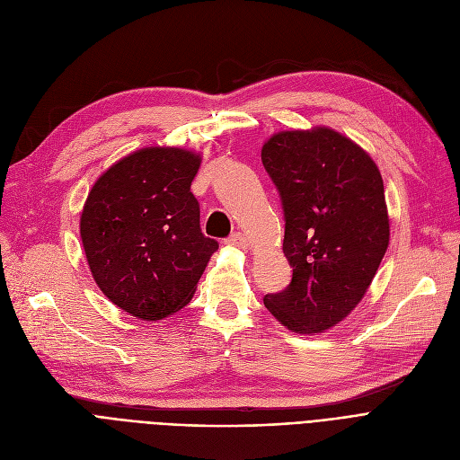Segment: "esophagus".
Instances as JSON below:
<instances>
[{"mask_svg":"<svg viewBox=\"0 0 460 460\" xmlns=\"http://www.w3.org/2000/svg\"><path fill=\"white\" fill-rule=\"evenodd\" d=\"M227 243H229L231 246L243 248V250L248 248V240H246V236H244L243 233H233V234L227 238Z\"/></svg>","mask_w":460,"mask_h":460,"instance_id":"34e87169","label":"esophagus"}]
</instances>
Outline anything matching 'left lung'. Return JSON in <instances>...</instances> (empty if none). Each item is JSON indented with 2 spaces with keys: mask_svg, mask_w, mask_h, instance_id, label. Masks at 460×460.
<instances>
[{
  "mask_svg": "<svg viewBox=\"0 0 460 460\" xmlns=\"http://www.w3.org/2000/svg\"><path fill=\"white\" fill-rule=\"evenodd\" d=\"M261 160L285 214L293 279L264 305L288 330L321 333L359 304L390 244L384 182L373 158L328 127L287 130Z\"/></svg>",
  "mask_w": 460,
  "mask_h": 460,
  "instance_id": "1",
  "label": "left lung"
}]
</instances>
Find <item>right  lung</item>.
I'll return each mask as SVG.
<instances>
[{"mask_svg": "<svg viewBox=\"0 0 460 460\" xmlns=\"http://www.w3.org/2000/svg\"><path fill=\"white\" fill-rule=\"evenodd\" d=\"M201 155L145 147L113 164L89 191L80 236L91 274L117 307L160 321L196 293L217 243L201 233L190 191Z\"/></svg>", "mask_w": 460, "mask_h": 460, "instance_id": "obj_1", "label": "right lung"}]
</instances>
